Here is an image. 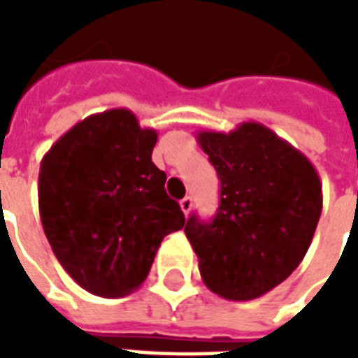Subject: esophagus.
<instances>
[{
  "instance_id": "34e87169",
  "label": "esophagus",
  "mask_w": 358,
  "mask_h": 358,
  "mask_svg": "<svg viewBox=\"0 0 358 358\" xmlns=\"http://www.w3.org/2000/svg\"><path fill=\"white\" fill-rule=\"evenodd\" d=\"M194 207V201H192V197H184L182 201H180V209L184 215H189V210Z\"/></svg>"
}]
</instances>
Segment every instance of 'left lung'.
I'll use <instances>...</instances> for the list:
<instances>
[{
  "instance_id": "1",
  "label": "left lung",
  "mask_w": 358,
  "mask_h": 358,
  "mask_svg": "<svg viewBox=\"0 0 358 358\" xmlns=\"http://www.w3.org/2000/svg\"><path fill=\"white\" fill-rule=\"evenodd\" d=\"M220 178L210 222L187 218V240L210 292L251 301L299 266L322 213V184L301 151L259 122L232 132H197Z\"/></svg>"
}]
</instances>
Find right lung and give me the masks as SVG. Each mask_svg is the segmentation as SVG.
<instances>
[{"label":"right lung","mask_w":358,"mask_h":358,"mask_svg":"<svg viewBox=\"0 0 358 358\" xmlns=\"http://www.w3.org/2000/svg\"><path fill=\"white\" fill-rule=\"evenodd\" d=\"M155 143V130L141 128L132 110L109 109L74 124L40 163L45 238L66 274L94 295L138 289L164 236L186 224L151 161Z\"/></svg>","instance_id":"1"}]
</instances>
